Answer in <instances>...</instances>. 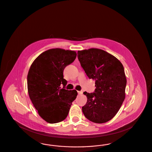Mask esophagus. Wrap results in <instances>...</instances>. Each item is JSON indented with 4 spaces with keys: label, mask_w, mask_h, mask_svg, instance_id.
<instances>
[{
    "label": "esophagus",
    "mask_w": 152,
    "mask_h": 152,
    "mask_svg": "<svg viewBox=\"0 0 152 152\" xmlns=\"http://www.w3.org/2000/svg\"><path fill=\"white\" fill-rule=\"evenodd\" d=\"M77 93H78V94H83V92L82 91H77Z\"/></svg>",
    "instance_id": "1"
}]
</instances>
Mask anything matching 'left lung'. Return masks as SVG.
<instances>
[{"mask_svg": "<svg viewBox=\"0 0 152 152\" xmlns=\"http://www.w3.org/2000/svg\"><path fill=\"white\" fill-rule=\"evenodd\" d=\"M77 58L87 76L95 81L96 87L94 93H83L87 102L83 112L92 122H108L125 98L126 79L123 64L113 55L98 48L78 51Z\"/></svg>", "mask_w": 152, "mask_h": 152, "instance_id": "8db88e82", "label": "left lung"}]
</instances>
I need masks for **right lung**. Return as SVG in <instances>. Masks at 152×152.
Masks as SVG:
<instances>
[{
    "instance_id": "right-lung-1",
    "label": "right lung",
    "mask_w": 152,
    "mask_h": 152,
    "mask_svg": "<svg viewBox=\"0 0 152 152\" xmlns=\"http://www.w3.org/2000/svg\"><path fill=\"white\" fill-rule=\"evenodd\" d=\"M76 51L52 48L38 56L27 75L29 98L39 115L50 124L59 123L68 116L77 95L76 90L61 89L67 84L63 71L76 58Z\"/></svg>"
}]
</instances>
